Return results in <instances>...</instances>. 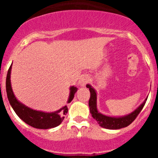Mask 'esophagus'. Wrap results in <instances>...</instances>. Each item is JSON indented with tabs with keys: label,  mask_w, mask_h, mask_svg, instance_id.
<instances>
[{
	"label": "esophagus",
	"mask_w": 158,
	"mask_h": 158,
	"mask_svg": "<svg viewBox=\"0 0 158 158\" xmlns=\"http://www.w3.org/2000/svg\"><path fill=\"white\" fill-rule=\"evenodd\" d=\"M89 81V77L86 75H84L82 76L80 78V80H79V84H80L81 86H85L86 85V84Z\"/></svg>",
	"instance_id": "34e87169"
}]
</instances>
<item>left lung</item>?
Returning <instances> with one entry per match:
<instances>
[{"label":"left lung","mask_w":158,"mask_h":158,"mask_svg":"<svg viewBox=\"0 0 158 158\" xmlns=\"http://www.w3.org/2000/svg\"><path fill=\"white\" fill-rule=\"evenodd\" d=\"M86 87L89 88V91H90V98H89V109H90V113L92 114V116L93 118H95L97 123H99L100 127H102L106 128V129L110 130H116L120 129V128L126 127L129 126L131 123L135 120L137 116L139 115V113L142 110L143 107H144L145 104H146V100L139 106L136 110L131 112L129 115H126L123 117H111L107 116V115H102L97 111L96 108V93L94 89L91 87V85H87Z\"/></svg>","instance_id":"obj_1"}]
</instances>
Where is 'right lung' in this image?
Listing matches in <instances>:
<instances>
[{
  "label": "right lung",
  "instance_id": "right-lung-1",
  "mask_svg": "<svg viewBox=\"0 0 158 158\" xmlns=\"http://www.w3.org/2000/svg\"><path fill=\"white\" fill-rule=\"evenodd\" d=\"M11 69H12V65L9 67L8 73H7L6 92L8 101L10 103L15 112L16 113V115L21 118L23 122L28 124L29 126L37 128V129H50V128L55 127L60 125L65 118L64 115L68 111L67 106H64L61 109L54 111V112L47 113L31 109L29 107L22 104L21 103H19L16 100V96H14L12 87H11ZM77 90V89L74 86H72L70 88V94H69L68 103H70L72 101Z\"/></svg>",
  "mask_w": 158,
  "mask_h": 158
}]
</instances>
